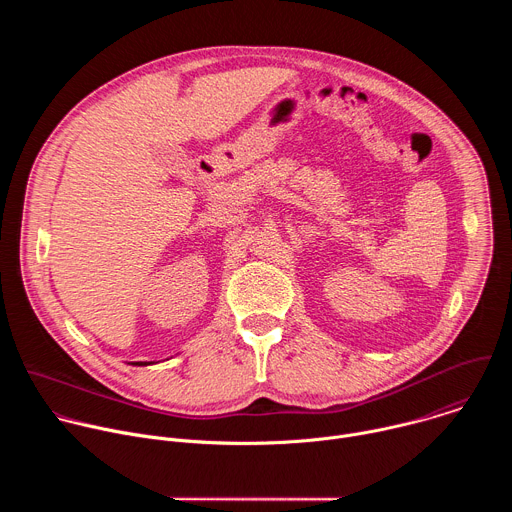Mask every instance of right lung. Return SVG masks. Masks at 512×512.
Instances as JSON below:
<instances>
[{
  "label": "right lung",
  "instance_id": "add662e5",
  "mask_svg": "<svg viewBox=\"0 0 512 512\" xmlns=\"http://www.w3.org/2000/svg\"><path fill=\"white\" fill-rule=\"evenodd\" d=\"M133 364H148V362H133Z\"/></svg>",
  "mask_w": 512,
  "mask_h": 512
}]
</instances>
